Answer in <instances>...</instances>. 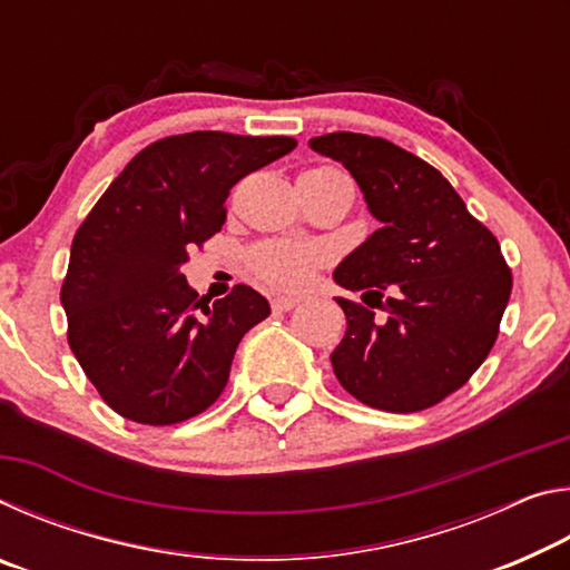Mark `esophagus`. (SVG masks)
<instances>
[{
	"mask_svg": "<svg viewBox=\"0 0 570 570\" xmlns=\"http://www.w3.org/2000/svg\"><path fill=\"white\" fill-rule=\"evenodd\" d=\"M298 302L296 298H288V296H276V298H272V308L276 314H284V312H292V308L296 306Z\"/></svg>",
	"mask_w": 570,
	"mask_h": 570,
	"instance_id": "1",
	"label": "esophagus"
}]
</instances>
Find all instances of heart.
Segmentation results:
<instances>
[{
  "mask_svg": "<svg viewBox=\"0 0 570 570\" xmlns=\"http://www.w3.org/2000/svg\"><path fill=\"white\" fill-rule=\"evenodd\" d=\"M334 173V168H312L298 180H316ZM324 262V250L298 240H264L248 254L250 274L258 284L274 292H302L312 284L316 266Z\"/></svg>",
  "mask_w": 570,
  "mask_h": 570,
  "instance_id": "1",
  "label": "heart"
}]
</instances>
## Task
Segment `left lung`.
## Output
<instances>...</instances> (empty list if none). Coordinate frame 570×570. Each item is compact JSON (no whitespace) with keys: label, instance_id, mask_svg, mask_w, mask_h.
<instances>
[{"label":"left lung","instance_id":"left-lung-1","mask_svg":"<svg viewBox=\"0 0 570 570\" xmlns=\"http://www.w3.org/2000/svg\"><path fill=\"white\" fill-rule=\"evenodd\" d=\"M312 150L340 160L382 228L336 266L346 334L332 352L342 387L384 412H420L460 390L498 340L513 274L498 238L430 163L384 138L330 132ZM389 314L380 323L371 308Z\"/></svg>","mask_w":570,"mask_h":570}]
</instances>
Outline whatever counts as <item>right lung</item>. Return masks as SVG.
I'll list each match as a JSON object with an SVG mask.
<instances>
[{
  "label": "right lung",
  "mask_w": 570,
  "mask_h": 570,
  "mask_svg": "<svg viewBox=\"0 0 570 570\" xmlns=\"http://www.w3.org/2000/svg\"><path fill=\"white\" fill-rule=\"evenodd\" d=\"M294 148L286 135H170L142 148L77 228L60 292L67 342L122 417L176 424L220 397L238 342L272 306L244 284L210 302L180 266L224 226L228 190Z\"/></svg>",
  "instance_id": "right-lung-1"
}]
</instances>
